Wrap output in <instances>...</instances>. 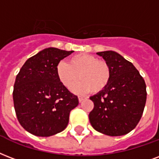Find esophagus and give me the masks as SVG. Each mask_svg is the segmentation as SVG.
I'll return each instance as SVG.
<instances>
[{
    "instance_id": "esophagus-1",
    "label": "esophagus",
    "mask_w": 159,
    "mask_h": 159,
    "mask_svg": "<svg viewBox=\"0 0 159 159\" xmlns=\"http://www.w3.org/2000/svg\"><path fill=\"white\" fill-rule=\"evenodd\" d=\"M84 99H85V98H83V97H81V96H79V97H78V100H79V102H82L83 101Z\"/></svg>"
}]
</instances>
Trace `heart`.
Here are the masks:
<instances>
[{"instance_id":"obj_1","label":"heart","mask_w":159,"mask_h":159,"mask_svg":"<svg viewBox=\"0 0 159 159\" xmlns=\"http://www.w3.org/2000/svg\"><path fill=\"white\" fill-rule=\"evenodd\" d=\"M57 75L64 87L69 88L77 80L80 82L72 87L75 93H101L111 79V67L106 61L99 60L91 54H78L69 58L67 63L59 62Z\"/></svg>"}]
</instances>
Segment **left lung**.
<instances>
[{
  "label": "left lung",
  "mask_w": 159,
  "mask_h": 159,
  "mask_svg": "<svg viewBox=\"0 0 159 159\" xmlns=\"http://www.w3.org/2000/svg\"><path fill=\"white\" fill-rule=\"evenodd\" d=\"M111 67V79L101 93L91 97L94 107L89 113L93 128L108 136H122L135 128L147 99L146 84L133 64L118 53H97Z\"/></svg>",
  "instance_id": "8db88e82"
}]
</instances>
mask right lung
<instances>
[{
	"instance_id": "add662e5",
	"label": "right lung",
	"mask_w": 159,
	"mask_h": 159,
	"mask_svg": "<svg viewBox=\"0 0 159 159\" xmlns=\"http://www.w3.org/2000/svg\"><path fill=\"white\" fill-rule=\"evenodd\" d=\"M73 51L49 47L26 61L16 77L13 102L18 121L35 136L49 137L63 131L77 96L58 79L57 66Z\"/></svg>"
}]
</instances>
